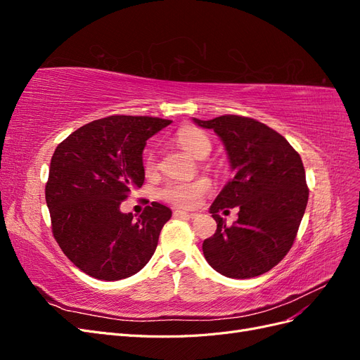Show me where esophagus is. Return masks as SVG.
<instances>
[{
    "label": "esophagus",
    "instance_id": "34e87169",
    "mask_svg": "<svg viewBox=\"0 0 360 360\" xmlns=\"http://www.w3.org/2000/svg\"><path fill=\"white\" fill-rule=\"evenodd\" d=\"M174 216H179V217H195L197 216V213H189V212H184V210H174Z\"/></svg>",
    "mask_w": 360,
    "mask_h": 360
}]
</instances>
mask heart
Wrapping results in <instances>:
<instances>
[{
  "mask_svg": "<svg viewBox=\"0 0 360 360\" xmlns=\"http://www.w3.org/2000/svg\"><path fill=\"white\" fill-rule=\"evenodd\" d=\"M177 141L180 146L192 156L202 159L210 151V139L200 129L183 127ZM156 167L155 151H150L147 156V169ZM212 184L207 179L197 180H169L160 189V197L177 207H193L200 202L204 195L210 191Z\"/></svg>",
  "mask_w": 360,
  "mask_h": 360,
  "instance_id": "heart-1",
  "label": "heart"
}]
</instances>
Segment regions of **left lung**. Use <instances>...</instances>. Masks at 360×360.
<instances>
[{
    "instance_id": "obj_1",
    "label": "left lung",
    "mask_w": 360,
    "mask_h": 360,
    "mask_svg": "<svg viewBox=\"0 0 360 360\" xmlns=\"http://www.w3.org/2000/svg\"><path fill=\"white\" fill-rule=\"evenodd\" d=\"M193 123L214 130L234 171L210 207L217 228L202 243L207 263L226 278L263 275L288 254L307 209L302 159L284 136L254 118L221 115ZM233 206L239 219L226 227L217 213Z\"/></svg>"
}]
</instances>
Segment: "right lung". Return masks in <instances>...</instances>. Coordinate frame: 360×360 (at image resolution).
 Here are the masks:
<instances>
[{"instance_id":"add662e5","label":"right lung","mask_w":360,"mask_h":360,"mask_svg":"<svg viewBox=\"0 0 360 360\" xmlns=\"http://www.w3.org/2000/svg\"><path fill=\"white\" fill-rule=\"evenodd\" d=\"M171 120L111 115L79 127L53 151L45 188L52 234L84 274L132 276L155 254L172 212L151 202L136 219L120 205L143 186L146 141Z\"/></svg>"}]
</instances>
